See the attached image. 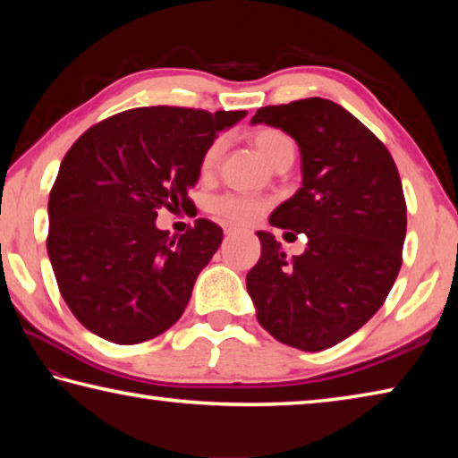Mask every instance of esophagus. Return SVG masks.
<instances>
[{"instance_id":"1","label":"esophagus","mask_w":458,"mask_h":458,"mask_svg":"<svg viewBox=\"0 0 458 458\" xmlns=\"http://www.w3.org/2000/svg\"><path fill=\"white\" fill-rule=\"evenodd\" d=\"M242 228H238V226H234V224H224V234H226L228 238L230 236H236V234H242Z\"/></svg>"}]
</instances>
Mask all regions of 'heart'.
<instances>
[{
  "mask_svg": "<svg viewBox=\"0 0 458 458\" xmlns=\"http://www.w3.org/2000/svg\"><path fill=\"white\" fill-rule=\"evenodd\" d=\"M252 145L257 147L262 157H265L268 164L275 167L281 164L283 159L293 157V153H294L291 139L276 129L254 131ZM222 151H224L222 139H216V141L208 145V149L204 151V155H201V161H199L201 175L214 174V169L220 161ZM267 208H268L267 199H259L252 196H238V193H228V196L214 199V204H212V210L216 214L230 222H238V224L254 222L262 212L267 210Z\"/></svg>",
  "mask_w": 458,
  "mask_h": 458,
  "instance_id": "heart-1",
  "label": "heart"
}]
</instances>
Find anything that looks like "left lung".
Instances as JSON below:
<instances>
[{
	"label": "left lung",
	"instance_id": "1",
	"mask_svg": "<svg viewBox=\"0 0 458 458\" xmlns=\"http://www.w3.org/2000/svg\"><path fill=\"white\" fill-rule=\"evenodd\" d=\"M257 123L299 145L303 185L268 222L307 234V248L286 259L270 232H257L262 252L246 289L275 339L327 350L376 315L400 273L406 199L398 169L386 145L327 98L262 106Z\"/></svg>",
	"mask_w": 458,
	"mask_h": 458
}]
</instances>
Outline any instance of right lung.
<instances>
[{
  "label": "right lung",
  "mask_w": 458,
  "mask_h": 458,
  "mask_svg": "<svg viewBox=\"0 0 458 458\" xmlns=\"http://www.w3.org/2000/svg\"><path fill=\"white\" fill-rule=\"evenodd\" d=\"M246 111L141 106L76 139L48 199V257L62 299L84 327L121 345L180 319L193 283L222 244L206 218L182 236L155 226L157 210L191 206L201 155Z\"/></svg>",
  "instance_id": "1"
}]
</instances>
